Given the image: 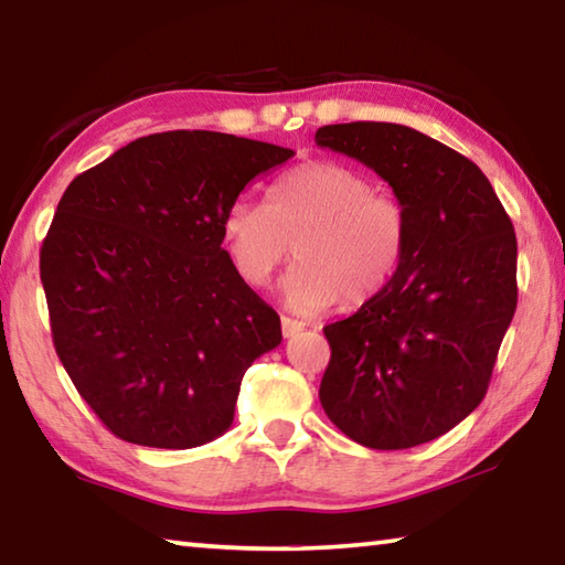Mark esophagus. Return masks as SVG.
<instances>
[{
    "instance_id": "esophagus-1",
    "label": "esophagus",
    "mask_w": 565,
    "mask_h": 565,
    "mask_svg": "<svg viewBox=\"0 0 565 565\" xmlns=\"http://www.w3.org/2000/svg\"><path fill=\"white\" fill-rule=\"evenodd\" d=\"M303 331V323L296 321V319H289V317H281V333L284 339H291L296 337V333Z\"/></svg>"
}]
</instances>
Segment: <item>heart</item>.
Instances as JSON below:
<instances>
[{
  "instance_id": "b5f03b06",
  "label": "heart",
  "mask_w": 565,
  "mask_h": 565,
  "mask_svg": "<svg viewBox=\"0 0 565 565\" xmlns=\"http://www.w3.org/2000/svg\"><path fill=\"white\" fill-rule=\"evenodd\" d=\"M222 236L248 286L274 279L296 242L299 264L284 294L296 311L374 301L394 279L408 244V216L379 194L363 171L339 161H306L269 189V204L238 199L226 209Z\"/></svg>"
}]
</instances>
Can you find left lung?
<instances>
[{
    "label": "left lung",
    "mask_w": 565,
    "mask_h": 565,
    "mask_svg": "<svg viewBox=\"0 0 565 565\" xmlns=\"http://www.w3.org/2000/svg\"><path fill=\"white\" fill-rule=\"evenodd\" d=\"M313 141L374 169L408 216L391 284L323 329L331 361L321 406L376 451L434 441L481 404L511 327L519 301L511 218L471 159L404 124H329Z\"/></svg>",
    "instance_id": "obj_1"
}]
</instances>
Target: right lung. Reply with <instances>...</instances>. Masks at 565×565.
I'll list each match as a JSON object with an SVG mask.
<instances>
[{"instance_id": "1", "label": "right lung", "mask_w": 565, "mask_h": 565, "mask_svg": "<svg viewBox=\"0 0 565 565\" xmlns=\"http://www.w3.org/2000/svg\"><path fill=\"white\" fill-rule=\"evenodd\" d=\"M294 151L161 131L66 186L40 276L56 356L121 441L194 448L228 431L246 369L281 321L222 246L226 209Z\"/></svg>"}]
</instances>
